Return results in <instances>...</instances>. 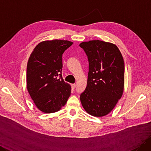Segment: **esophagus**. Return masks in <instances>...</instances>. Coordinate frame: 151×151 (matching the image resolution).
<instances>
[{"label": "esophagus", "instance_id": "34e87169", "mask_svg": "<svg viewBox=\"0 0 151 151\" xmlns=\"http://www.w3.org/2000/svg\"><path fill=\"white\" fill-rule=\"evenodd\" d=\"M76 87V85L75 84H71V88L72 89H75Z\"/></svg>", "mask_w": 151, "mask_h": 151}]
</instances>
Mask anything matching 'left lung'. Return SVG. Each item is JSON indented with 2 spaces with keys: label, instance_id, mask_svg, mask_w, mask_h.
<instances>
[{
  "label": "left lung",
  "instance_id": "1",
  "mask_svg": "<svg viewBox=\"0 0 151 151\" xmlns=\"http://www.w3.org/2000/svg\"><path fill=\"white\" fill-rule=\"evenodd\" d=\"M80 46L89 62L87 86L80 95L81 105L92 116L106 115L123 95L124 58L118 47L111 42L92 40L83 42Z\"/></svg>",
  "mask_w": 151,
  "mask_h": 151
}]
</instances>
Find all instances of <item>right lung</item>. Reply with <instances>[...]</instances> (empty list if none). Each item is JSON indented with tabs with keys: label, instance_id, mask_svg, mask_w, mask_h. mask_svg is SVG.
Segmentation results:
<instances>
[{
	"label": "right lung",
	"instance_id": "add662e5",
	"mask_svg": "<svg viewBox=\"0 0 151 151\" xmlns=\"http://www.w3.org/2000/svg\"><path fill=\"white\" fill-rule=\"evenodd\" d=\"M73 42L61 40L44 41L35 47L27 65V90L36 107L54 113L65 105L71 86L61 75L62 55Z\"/></svg>",
	"mask_w": 151,
	"mask_h": 151
}]
</instances>
